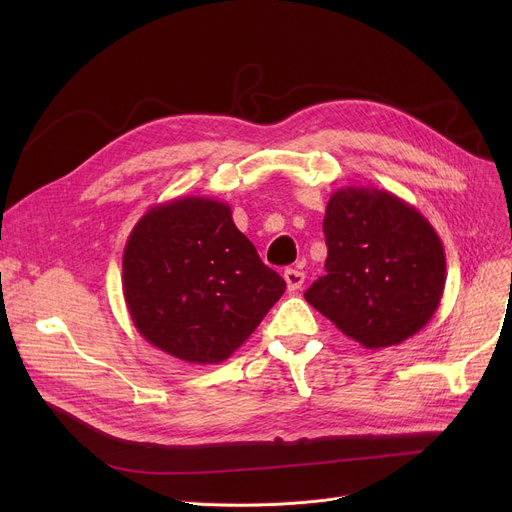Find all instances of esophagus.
Returning <instances> with one entry per match:
<instances>
[{
	"label": "esophagus",
	"instance_id": "esophagus-1",
	"mask_svg": "<svg viewBox=\"0 0 512 512\" xmlns=\"http://www.w3.org/2000/svg\"><path fill=\"white\" fill-rule=\"evenodd\" d=\"M284 280H286V286H288V290H299L301 286H303V282H305V274L303 272H299V270H286L284 272Z\"/></svg>",
	"mask_w": 512,
	"mask_h": 512
}]
</instances>
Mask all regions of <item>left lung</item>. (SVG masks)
Wrapping results in <instances>:
<instances>
[{"instance_id": "obj_1", "label": "left lung", "mask_w": 512, "mask_h": 512, "mask_svg": "<svg viewBox=\"0 0 512 512\" xmlns=\"http://www.w3.org/2000/svg\"><path fill=\"white\" fill-rule=\"evenodd\" d=\"M326 276L305 299L365 348L394 346L417 334L440 307L444 245L423 215L390 191L342 186L324 218Z\"/></svg>"}]
</instances>
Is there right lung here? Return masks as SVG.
<instances>
[{"mask_svg": "<svg viewBox=\"0 0 512 512\" xmlns=\"http://www.w3.org/2000/svg\"><path fill=\"white\" fill-rule=\"evenodd\" d=\"M286 290L228 203L178 197L153 205L122 255V292L137 332L180 361H226Z\"/></svg>", "mask_w": 512, "mask_h": 512, "instance_id": "1", "label": "right lung"}]
</instances>
